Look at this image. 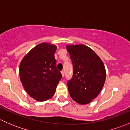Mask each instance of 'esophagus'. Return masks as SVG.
Wrapping results in <instances>:
<instances>
[{
	"mask_svg": "<svg viewBox=\"0 0 130 130\" xmlns=\"http://www.w3.org/2000/svg\"><path fill=\"white\" fill-rule=\"evenodd\" d=\"M61 75H62L63 77H64V75H65V72H64L63 71H61Z\"/></svg>",
	"mask_w": 130,
	"mask_h": 130,
	"instance_id": "esophagus-1",
	"label": "esophagus"
}]
</instances>
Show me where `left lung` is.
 Here are the masks:
<instances>
[{"instance_id":"8db88e82","label":"left lung","mask_w":130,"mask_h":130,"mask_svg":"<svg viewBox=\"0 0 130 130\" xmlns=\"http://www.w3.org/2000/svg\"><path fill=\"white\" fill-rule=\"evenodd\" d=\"M73 64V77L67 82L73 100L87 104L101 91L106 80L104 65L99 56L84 44L67 45Z\"/></svg>"}]
</instances>
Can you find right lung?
<instances>
[{
    "label": "right lung",
    "mask_w": 130,
    "mask_h": 130,
    "mask_svg": "<svg viewBox=\"0 0 130 130\" xmlns=\"http://www.w3.org/2000/svg\"><path fill=\"white\" fill-rule=\"evenodd\" d=\"M57 46L40 43L23 58L19 65V76L27 94L38 101H45L53 96L62 78L57 69L55 53Z\"/></svg>",
    "instance_id": "right-lung-1"
}]
</instances>
